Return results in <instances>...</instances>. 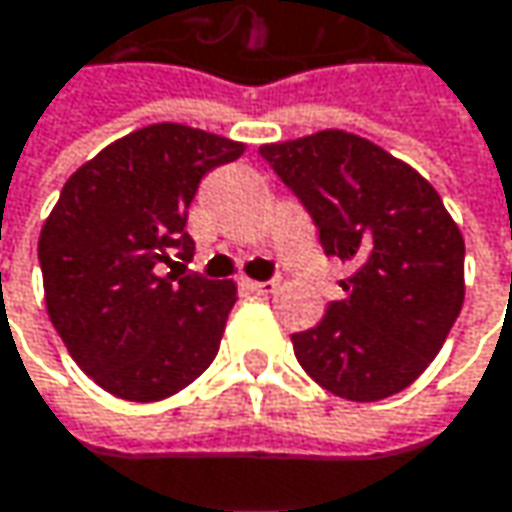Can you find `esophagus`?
Masks as SVG:
<instances>
[{
  "instance_id": "obj_1",
  "label": "esophagus",
  "mask_w": 512,
  "mask_h": 512,
  "mask_svg": "<svg viewBox=\"0 0 512 512\" xmlns=\"http://www.w3.org/2000/svg\"><path fill=\"white\" fill-rule=\"evenodd\" d=\"M246 287L257 293V296H272L275 290H278V281L272 278V281H246Z\"/></svg>"
}]
</instances>
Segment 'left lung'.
<instances>
[{
	"instance_id": "1",
	"label": "left lung",
	"mask_w": 512,
	"mask_h": 512,
	"mask_svg": "<svg viewBox=\"0 0 512 512\" xmlns=\"http://www.w3.org/2000/svg\"><path fill=\"white\" fill-rule=\"evenodd\" d=\"M299 196L328 257L351 275L346 299L293 334L302 369L328 393L381 401L410 387L463 307V234L440 193L404 161L349 131L260 146Z\"/></svg>"
}]
</instances>
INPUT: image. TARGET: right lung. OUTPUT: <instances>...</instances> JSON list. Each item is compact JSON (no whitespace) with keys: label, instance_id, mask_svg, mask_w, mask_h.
I'll list each match as a JSON object with an SVG mask.
<instances>
[{"label":"right lung","instance_id":"obj_1","mask_svg":"<svg viewBox=\"0 0 512 512\" xmlns=\"http://www.w3.org/2000/svg\"><path fill=\"white\" fill-rule=\"evenodd\" d=\"M243 143L158 122L78 166L43 222L37 257L46 310L72 360L125 401H161L193 384L219 351L234 281L184 275L187 208L210 169ZM172 273L160 275V263Z\"/></svg>","mask_w":512,"mask_h":512}]
</instances>
